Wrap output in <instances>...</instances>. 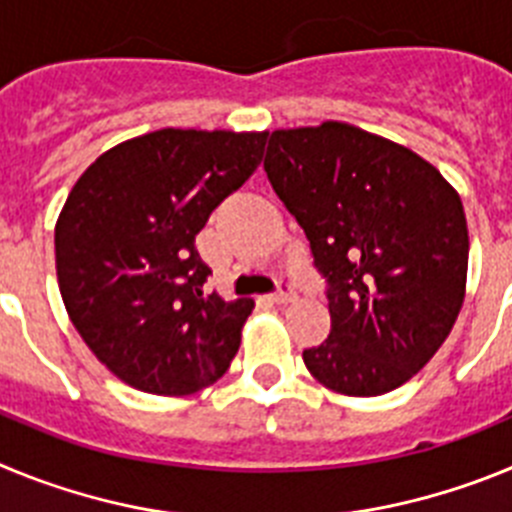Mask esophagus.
I'll use <instances>...</instances> for the list:
<instances>
[{
  "label": "esophagus",
  "instance_id": "obj_1",
  "mask_svg": "<svg viewBox=\"0 0 512 512\" xmlns=\"http://www.w3.org/2000/svg\"><path fill=\"white\" fill-rule=\"evenodd\" d=\"M269 300L274 302V305H287V302H295L297 295L292 292V287H289V284H282V287H279V292L269 295Z\"/></svg>",
  "mask_w": 512,
  "mask_h": 512
}]
</instances>
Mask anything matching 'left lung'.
<instances>
[{
    "label": "left lung",
    "mask_w": 512,
    "mask_h": 512,
    "mask_svg": "<svg viewBox=\"0 0 512 512\" xmlns=\"http://www.w3.org/2000/svg\"><path fill=\"white\" fill-rule=\"evenodd\" d=\"M264 171L328 282L330 336L302 351L328 390H397L449 338L467 289L469 233L436 166L346 122L274 130Z\"/></svg>",
    "instance_id": "8db88e82"
}]
</instances>
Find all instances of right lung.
<instances>
[{"mask_svg": "<svg viewBox=\"0 0 512 512\" xmlns=\"http://www.w3.org/2000/svg\"><path fill=\"white\" fill-rule=\"evenodd\" d=\"M266 133L176 130L94 161L56 223L63 305L92 354L151 395H194L228 372L253 300L207 295L194 238L246 184Z\"/></svg>", "mask_w": 512, "mask_h": 512, "instance_id": "obj_1", "label": "right lung"}]
</instances>
